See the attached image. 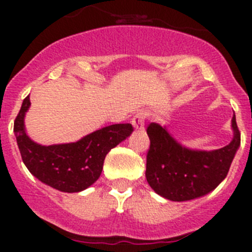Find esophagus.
I'll use <instances>...</instances> for the list:
<instances>
[{
    "label": "esophagus",
    "instance_id": "34e87169",
    "mask_svg": "<svg viewBox=\"0 0 252 252\" xmlns=\"http://www.w3.org/2000/svg\"><path fill=\"white\" fill-rule=\"evenodd\" d=\"M144 121H145V113L139 112L135 115V117L132 119V125L135 130L142 131L144 130Z\"/></svg>",
    "mask_w": 252,
    "mask_h": 252
}]
</instances>
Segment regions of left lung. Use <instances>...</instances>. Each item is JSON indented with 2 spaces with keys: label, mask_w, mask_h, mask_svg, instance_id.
I'll list each match as a JSON object with an SVG mask.
<instances>
[{
  "label": "left lung",
  "mask_w": 252,
  "mask_h": 252,
  "mask_svg": "<svg viewBox=\"0 0 252 252\" xmlns=\"http://www.w3.org/2000/svg\"><path fill=\"white\" fill-rule=\"evenodd\" d=\"M233 137L217 150H197L182 145L165 126L151 122L150 149L146 157V180L154 192L173 202L192 201L208 194L226 178L240 148L241 135L231 120Z\"/></svg>",
  "instance_id": "8db88e82"
}]
</instances>
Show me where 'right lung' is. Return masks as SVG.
I'll use <instances>...</instances> for the list:
<instances>
[{
  "label": "right lung",
  "instance_id": "add662e5",
  "mask_svg": "<svg viewBox=\"0 0 252 252\" xmlns=\"http://www.w3.org/2000/svg\"><path fill=\"white\" fill-rule=\"evenodd\" d=\"M30 104L28 95L13 124L22 161L41 183L60 192L78 193L90 188L101 175L108 151L133 131L131 124H116L93 131L75 142L40 145L30 139L25 128Z\"/></svg>",
  "mask_w": 252,
  "mask_h": 252
}]
</instances>
